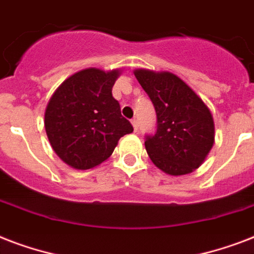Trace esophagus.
I'll list each match as a JSON object with an SVG mask.
<instances>
[{"mask_svg": "<svg viewBox=\"0 0 254 254\" xmlns=\"http://www.w3.org/2000/svg\"><path fill=\"white\" fill-rule=\"evenodd\" d=\"M131 127H133L134 131L138 130V123H137V120H135V119L131 120Z\"/></svg>", "mask_w": 254, "mask_h": 254, "instance_id": "34e87169", "label": "esophagus"}]
</instances>
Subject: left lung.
Returning <instances> with one entry per match:
<instances>
[{
  "label": "left lung",
  "mask_w": 254,
  "mask_h": 254,
  "mask_svg": "<svg viewBox=\"0 0 254 254\" xmlns=\"http://www.w3.org/2000/svg\"><path fill=\"white\" fill-rule=\"evenodd\" d=\"M134 76L157 113V131L145 141L151 162L174 177L192 173L204 162L215 142L211 111L174 73L139 68Z\"/></svg>",
  "instance_id": "1"
}]
</instances>
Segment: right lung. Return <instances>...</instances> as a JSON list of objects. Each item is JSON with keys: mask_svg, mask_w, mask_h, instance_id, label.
Listing matches in <instances>:
<instances>
[{"mask_svg": "<svg viewBox=\"0 0 254 254\" xmlns=\"http://www.w3.org/2000/svg\"><path fill=\"white\" fill-rule=\"evenodd\" d=\"M121 69L85 68L65 79L45 112L46 134L57 155L76 170L99 166L133 131L112 96Z\"/></svg>", "mask_w": 254, "mask_h": 254, "instance_id": "1", "label": "right lung"}]
</instances>
